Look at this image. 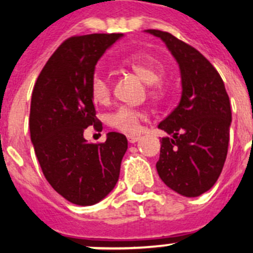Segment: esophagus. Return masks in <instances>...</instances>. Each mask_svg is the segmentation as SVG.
<instances>
[{
	"label": "esophagus",
	"instance_id": "esophagus-1",
	"mask_svg": "<svg viewBox=\"0 0 253 253\" xmlns=\"http://www.w3.org/2000/svg\"><path fill=\"white\" fill-rule=\"evenodd\" d=\"M138 140H139V137H138V135H128V142L131 143V144L138 142Z\"/></svg>",
	"mask_w": 253,
	"mask_h": 253
}]
</instances>
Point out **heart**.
<instances>
[{"label": "heart", "instance_id": "b5f03b06", "mask_svg": "<svg viewBox=\"0 0 253 253\" xmlns=\"http://www.w3.org/2000/svg\"><path fill=\"white\" fill-rule=\"evenodd\" d=\"M123 66L131 69L143 81L149 84V93L154 97L163 95V86L160 82L163 67L158 59L147 53H134L123 60ZM90 93L96 104L105 105L110 101L111 84L102 73H93L90 81ZM146 118V113L139 109L120 106L109 115L107 122L111 126L124 133L135 134L140 129V122Z\"/></svg>", "mask_w": 253, "mask_h": 253}]
</instances>
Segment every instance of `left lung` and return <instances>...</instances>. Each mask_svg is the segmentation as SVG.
I'll return each mask as SVG.
<instances>
[{
	"instance_id": "8db88e82",
	"label": "left lung",
	"mask_w": 253,
	"mask_h": 253,
	"mask_svg": "<svg viewBox=\"0 0 253 253\" xmlns=\"http://www.w3.org/2000/svg\"><path fill=\"white\" fill-rule=\"evenodd\" d=\"M177 60L182 93L177 106L158 128L162 138L157 172L173 191L196 198L218 180L229 143L232 111L224 82L199 50L169 33L149 29Z\"/></svg>"
}]
</instances>
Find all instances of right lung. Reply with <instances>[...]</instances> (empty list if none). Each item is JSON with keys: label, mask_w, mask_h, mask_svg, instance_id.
I'll return each instance as SVG.
<instances>
[{"label": "right lung", "mask_w": 253, "mask_h": 253, "mask_svg": "<svg viewBox=\"0 0 253 253\" xmlns=\"http://www.w3.org/2000/svg\"><path fill=\"white\" fill-rule=\"evenodd\" d=\"M122 37L90 34L67 39L42 69L31 95L29 126L42 171L51 187L76 205H93L110 193L128 149L125 135L116 131L97 144L84 138L87 126L102 130L90 81L97 60Z\"/></svg>", "instance_id": "obj_1"}]
</instances>
